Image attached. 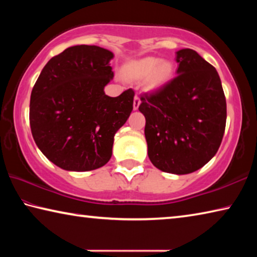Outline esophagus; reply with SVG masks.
Listing matches in <instances>:
<instances>
[{
	"label": "esophagus",
	"instance_id": "34e87169",
	"mask_svg": "<svg viewBox=\"0 0 257 257\" xmlns=\"http://www.w3.org/2000/svg\"><path fill=\"white\" fill-rule=\"evenodd\" d=\"M139 105H141V97H139L138 95H135V97H134V104H133L134 110H138Z\"/></svg>",
	"mask_w": 257,
	"mask_h": 257
}]
</instances>
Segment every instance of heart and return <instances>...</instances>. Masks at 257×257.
<instances>
[{
    "label": "heart",
    "mask_w": 257,
    "mask_h": 257,
    "mask_svg": "<svg viewBox=\"0 0 257 257\" xmlns=\"http://www.w3.org/2000/svg\"><path fill=\"white\" fill-rule=\"evenodd\" d=\"M125 69L128 75L135 79H144L149 77V85L154 88L167 84L173 73V64L170 61H161L154 56L135 60Z\"/></svg>",
    "instance_id": "heart-1"
}]
</instances>
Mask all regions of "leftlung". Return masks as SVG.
Here are the masks:
<instances>
[{"instance_id": "left-lung-1", "label": "left lung", "mask_w": 257, "mask_h": 257, "mask_svg": "<svg viewBox=\"0 0 257 257\" xmlns=\"http://www.w3.org/2000/svg\"><path fill=\"white\" fill-rule=\"evenodd\" d=\"M177 77L141 96L149 158L161 171L187 175L204 167L222 142L227 103L215 68L196 51L177 52Z\"/></svg>"}]
</instances>
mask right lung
<instances>
[{"mask_svg": "<svg viewBox=\"0 0 257 257\" xmlns=\"http://www.w3.org/2000/svg\"><path fill=\"white\" fill-rule=\"evenodd\" d=\"M111 51L76 45L52 58L30 95L34 141L51 162L68 171H90L112 156L114 135L133 111L135 92L104 93L112 80Z\"/></svg>", "mask_w": 257, "mask_h": 257, "instance_id": "obj_1", "label": "right lung"}]
</instances>
